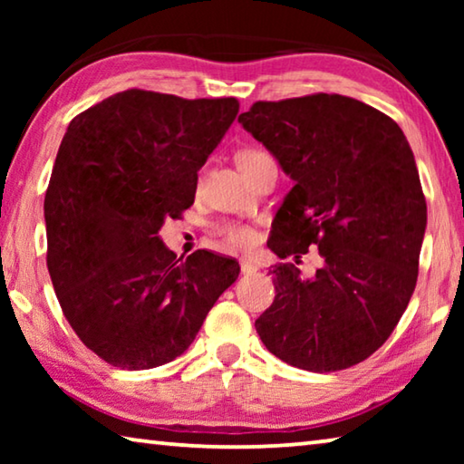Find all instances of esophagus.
<instances>
[{
	"label": "esophagus",
	"instance_id": "34e87169",
	"mask_svg": "<svg viewBox=\"0 0 464 464\" xmlns=\"http://www.w3.org/2000/svg\"><path fill=\"white\" fill-rule=\"evenodd\" d=\"M239 266H241V272H243V274H251V272L257 270V266H256L254 262H251L249 257H241Z\"/></svg>",
	"mask_w": 464,
	"mask_h": 464
}]
</instances>
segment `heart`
<instances>
[{
	"mask_svg": "<svg viewBox=\"0 0 464 464\" xmlns=\"http://www.w3.org/2000/svg\"><path fill=\"white\" fill-rule=\"evenodd\" d=\"M268 160H272L268 153L262 151V149H254V147L241 149V151L235 155V161H237L239 169L246 176H249L251 171L260 168L262 163H266ZM217 233H218V237L223 239V246L231 247V249H246L256 241V233L251 227L243 225V223H235V221L221 223L217 227Z\"/></svg>",
	"mask_w": 464,
	"mask_h": 464,
	"instance_id": "b5f03b06",
	"label": "heart"
}]
</instances>
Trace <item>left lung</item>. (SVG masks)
Returning <instances> with one entry per match:
<instances>
[{
  "label": "left lung",
  "mask_w": 464,
  "mask_h": 464,
  "mask_svg": "<svg viewBox=\"0 0 464 464\" xmlns=\"http://www.w3.org/2000/svg\"><path fill=\"white\" fill-rule=\"evenodd\" d=\"M239 122L295 179L268 247L296 264L309 247L321 256L311 278L295 264L274 268L276 296L257 334L303 371L362 362L389 340L418 282L428 208L403 130L340 93L256 102Z\"/></svg>",
  "instance_id": "8db88e82"
}]
</instances>
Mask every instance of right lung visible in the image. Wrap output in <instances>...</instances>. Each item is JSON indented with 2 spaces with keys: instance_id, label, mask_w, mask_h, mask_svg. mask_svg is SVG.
<instances>
[{
  "instance_id": "add662e5",
  "label": "right lung",
  "mask_w": 464,
  "mask_h": 464,
  "mask_svg": "<svg viewBox=\"0 0 464 464\" xmlns=\"http://www.w3.org/2000/svg\"><path fill=\"white\" fill-rule=\"evenodd\" d=\"M237 112L235 98L127 90L69 122L44 196L46 266L63 315L108 364L145 371L184 354L237 280L231 257L179 262L160 239Z\"/></svg>"
}]
</instances>
